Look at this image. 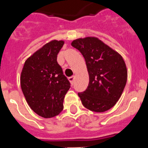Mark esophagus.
Segmentation results:
<instances>
[{"mask_svg": "<svg viewBox=\"0 0 148 148\" xmlns=\"http://www.w3.org/2000/svg\"><path fill=\"white\" fill-rule=\"evenodd\" d=\"M68 80H69V81H70V82H71V85H73L74 84V80H75V77H74V76L70 77L68 78Z\"/></svg>", "mask_w": 148, "mask_h": 148, "instance_id": "34e87169", "label": "esophagus"}]
</instances>
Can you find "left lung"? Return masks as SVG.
<instances>
[{
	"instance_id": "left-lung-1",
	"label": "left lung",
	"mask_w": 148,
	"mask_h": 148,
	"mask_svg": "<svg viewBox=\"0 0 148 148\" xmlns=\"http://www.w3.org/2000/svg\"><path fill=\"white\" fill-rule=\"evenodd\" d=\"M71 45L82 54L88 71V86L85 91L78 93L82 104L96 112L107 111L119 99L127 82L124 60L96 37L77 39Z\"/></svg>"
}]
</instances>
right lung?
Segmentation results:
<instances>
[{"label":"right lung","instance_id":"right-lung-1","mask_svg":"<svg viewBox=\"0 0 148 148\" xmlns=\"http://www.w3.org/2000/svg\"><path fill=\"white\" fill-rule=\"evenodd\" d=\"M64 41L46 43L26 60L20 85L29 107L39 116L51 118L63 110L64 98L71 84L57 62Z\"/></svg>","mask_w":148,"mask_h":148}]
</instances>
